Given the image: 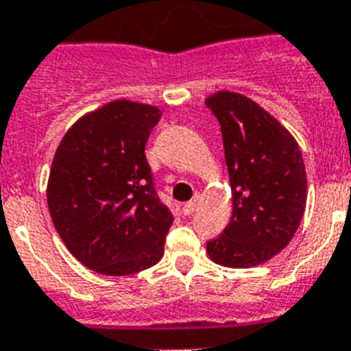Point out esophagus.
Returning a JSON list of instances; mask_svg holds the SVG:
<instances>
[{"label": "esophagus", "mask_w": 351, "mask_h": 351, "mask_svg": "<svg viewBox=\"0 0 351 351\" xmlns=\"http://www.w3.org/2000/svg\"><path fill=\"white\" fill-rule=\"evenodd\" d=\"M195 210H196V200L187 202V204H185L184 207H182V213H184L185 216H191V215H193V213H195Z\"/></svg>", "instance_id": "esophagus-1"}]
</instances>
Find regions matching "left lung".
Returning a JSON list of instances; mask_svg holds the SVG:
<instances>
[{
    "mask_svg": "<svg viewBox=\"0 0 351 351\" xmlns=\"http://www.w3.org/2000/svg\"><path fill=\"white\" fill-rule=\"evenodd\" d=\"M220 122L232 189V216L207 254L249 269L274 258L295 234L306 205V173L298 142L274 117L240 93L205 101Z\"/></svg>",
    "mask_w": 351,
    "mask_h": 351,
    "instance_id": "1",
    "label": "left lung"
}]
</instances>
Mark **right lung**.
Wrapping results in <instances>:
<instances>
[{"label":"right lung","instance_id":"obj_1","mask_svg":"<svg viewBox=\"0 0 351 351\" xmlns=\"http://www.w3.org/2000/svg\"><path fill=\"white\" fill-rule=\"evenodd\" d=\"M160 115L149 104L110 102L77 121L56 151L50 216L66 249L99 274H135L164 254L173 215L144 153Z\"/></svg>","mask_w":351,"mask_h":351}]
</instances>
